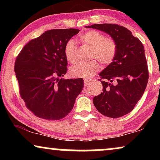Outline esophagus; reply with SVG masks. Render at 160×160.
<instances>
[{
    "mask_svg": "<svg viewBox=\"0 0 160 160\" xmlns=\"http://www.w3.org/2000/svg\"><path fill=\"white\" fill-rule=\"evenodd\" d=\"M84 86L88 87L89 84L92 82V80L91 79H86V78H85V79L84 80Z\"/></svg>",
    "mask_w": 160,
    "mask_h": 160,
    "instance_id": "obj_1",
    "label": "esophagus"
}]
</instances>
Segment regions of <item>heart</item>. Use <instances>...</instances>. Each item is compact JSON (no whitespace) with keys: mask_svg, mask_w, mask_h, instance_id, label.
Listing matches in <instances>:
<instances>
[{"mask_svg":"<svg viewBox=\"0 0 160 160\" xmlns=\"http://www.w3.org/2000/svg\"><path fill=\"white\" fill-rule=\"evenodd\" d=\"M81 41L91 47L89 58L97 59L103 65H109L113 62L117 54V45L114 41L106 38L98 30H89L81 35ZM65 54L67 60L71 63L78 60L77 43L73 39L68 41L65 47ZM100 64L97 60L81 62L71 67L70 74L73 77L89 78L97 73Z\"/></svg>","mask_w":160,"mask_h":160,"instance_id":"obj_1","label":"heart"}]
</instances>
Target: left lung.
Masks as SVG:
<instances>
[{
    "mask_svg": "<svg viewBox=\"0 0 160 160\" xmlns=\"http://www.w3.org/2000/svg\"><path fill=\"white\" fill-rule=\"evenodd\" d=\"M110 35L117 45L113 62L100 73L102 92L93 98L102 115L119 118L128 114L143 95L148 71L143 43L126 28L115 24L86 26Z\"/></svg>",
    "mask_w": 160,
    "mask_h": 160,
    "instance_id": "8db88e82",
    "label": "left lung"
}]
</instances>
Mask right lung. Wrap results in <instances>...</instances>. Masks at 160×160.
Returning <instances> with one entry per match:
<instances>
[{
  "label": "right lung",
  "instance_id": "obj_1",
  "mask_svg": "<svg viewBox=\"0 0 160 160\" xmlns=\"http://www.w3.org/2000/svg\"><path fill=\"white\" fill-rule=\"evenodd\" d=\"M79 30L54 29L30 41L15 61L19 94L36 117L62 119L71 112L84 87L83 78L64 79L68 61L65 47Z\"/></svg>",
  "mask_w": 160,
  "mask_h": 160
}]
</instances>
